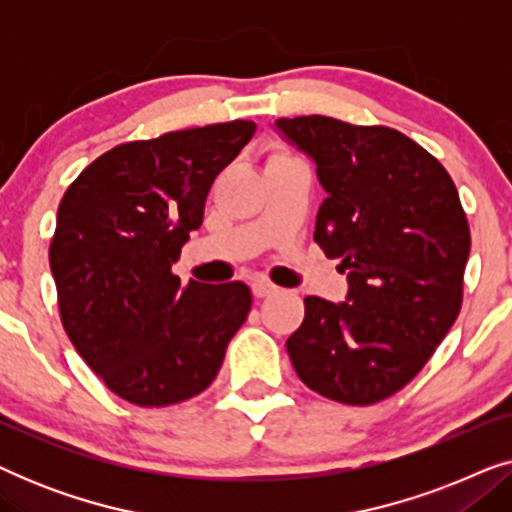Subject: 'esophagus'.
I'll return each instance as SVG.
<instances>
[{"label":"esophagus","instance_id":"34e87169","mask_svg":"<svg viewBox=\"0 0 512 512\" xmlns=\"http://www.w3.org/2000/svg\"><path fill=\"white\" fill-rule=\"evenodd\" d=\"M251 293H254L256 298H268L272 293H277V286L270 282V279H254L251 282Z\"/></svg>","mask_w":512,"mask_h":512}]
</instances>
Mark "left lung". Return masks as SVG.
Listing matches in <instances>:
<instances>
[{"label":"left lung","mask_w":512,"mask_h":512,"mask_svg":"<svg viewBox=\"0 0 512 512\" xmlns=\"http://www.w3.org/2000/svg\"><path fill=\"white\" fill-rule=\"evenodd\" d=\"M282 135L317 163L326 191L314 242L347 272L345 303L305 298L286 340L300 380L347 405L401 391L461 310L471 230L438 158L387 125L331 116L279 118Z\"/></svg>","instance_id":"1"}]
</instances>
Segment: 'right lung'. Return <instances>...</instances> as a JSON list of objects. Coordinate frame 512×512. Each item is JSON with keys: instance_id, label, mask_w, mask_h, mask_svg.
<instances>
[{"instance_id": "obj_1", "label": "right lung", "mask_w": 512, "mask_h": 512, "mask_svg": "<svg viewBox=\"0 0 512 512\" xmlns=\"http://www.w3.org/2000/svg\"><path fill=\"white\" fill-rule=\"evenodd\" d=\"M254 132V121H230L118 144L62 195L48 249L62 326L128 403L198 396L247 319V284H181L172 265L214 179Z\"/></svg>"}]
</instances>
